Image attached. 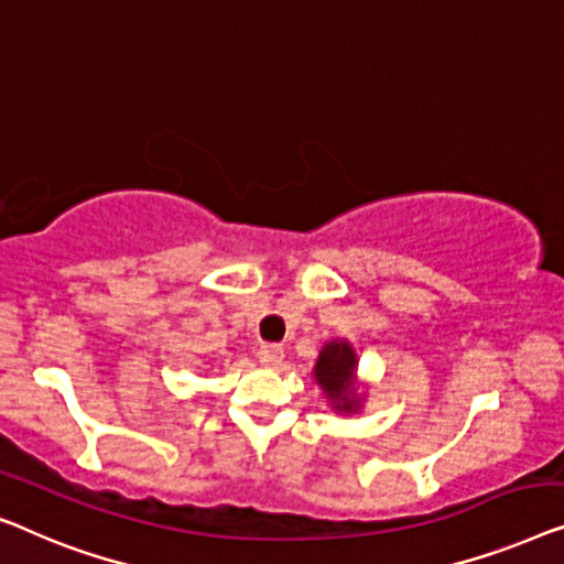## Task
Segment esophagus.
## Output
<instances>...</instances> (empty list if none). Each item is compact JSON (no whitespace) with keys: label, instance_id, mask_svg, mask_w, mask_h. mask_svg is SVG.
Wrapping results in <instances>:
<instances>
[{"label":"esophagus","instance_id":"34e87169","mask_svg":"<svg viewBox=\"0 0 564 564\" xmlns=\"http://www.w3.org/2000/svg\"><path fill=\"white\" fill-rule=\"evenodd\" d=\"M258 360L263 362V365H268V368H279L281 360H283V347H281V345H275V343H265V345H260V350H258Z\"/></svg>","mask_w":564,"mask_h":564}]
</instances>
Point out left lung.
<instances>
[{
	"label": "left lung",
	"mask_w": 564,
	"mask_h": 564,
	"mask_svg": "<svg viewBox=\"0 0 564 564\" xmlns=\"http://www.w3.org/2000/svg\"><path fill=\"white\" fill-rule=\"evenodd\" d=\"M355 365H358V355L339 339L324 347L319 360H316V383L327 391L339 411H358L360 406V395L355 393Z\"/></svg>",
	"instance_id": "obj_1"
}]
</instances>
